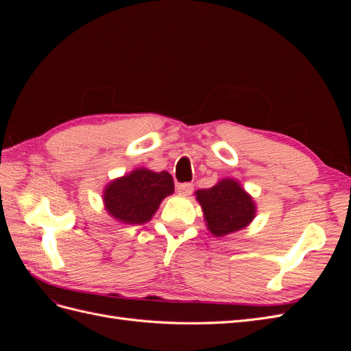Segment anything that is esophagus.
Here are the masks:
<instances>
[{"label": "esophagus", "instance_id": "obj_1", "mask_svg": "<svg viewBox=\"0 0 351 351\" xmlns=\"http://www.w3.org/2000/svg\"><path fill=\"white\" fill-rule=\"evenodd\" d=\"M177 192L182 195H190L193 192V184L192 183H182L177 186Z\"/></svg>", "mask_w": 351, "mask_h": 351}]
</instances>
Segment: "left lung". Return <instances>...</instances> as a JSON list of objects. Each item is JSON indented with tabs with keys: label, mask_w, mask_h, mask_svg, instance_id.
Returning a JSON list of instances; mask_svg holds the SVG:
<instances>
[{
	"label": "left lung",
	"mask_w": 351,
	"mask_h": 351,
	"mask_svg": "<svg viewBox=\"0 0 351 351\" xmlns=\"http://www.w3.org/2000/svg\"><path fill=\"white\" fill-rule=\"evenodd\" d=\"M195 196L204 212L206 228L215 237L246 228L256 217V204L236 178H221L210 189L196 190Z\"/></svg>",
	"instance_id": "left-lung-1"
}]
</instances>
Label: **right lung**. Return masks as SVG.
I'll list each match as a JSON object with an SVG mask.
<instances>
[{"label": "right lung", "mask_w": 351, "mask_h": 351, "mask_svg": "<svg viewBox=\"0 0 351 351\" xmlns=\"http://www.w3.org/2000/svg\"><path fill=\"white\" fill-rule=\"evenodd\" d=\"M174 193L173 177L145 167L114 178L104 187L102 202L107 214L121 224L141 226L151 221L161 202Z\"/></svg>", "instance_id": "obj_1"}]
</instances>
